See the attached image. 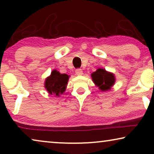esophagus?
Segmentation results:
<instances>
[{
    "label": "esophagus",
    "instance_id": "34e87169",
    "mask_svg": "<svg viewBox=\"0 0 154 154\" xmlns=\"http://www.w3.org/2000/svg\"><path fill=\"white\" fill-rule=\"evenodd\" d=\"M75 74L77 75H82L83 74V71H82V69H78L75 70Z\"/></svg>",
    "mask_w": 154,
    "mask_h": 154
}]
</instances>
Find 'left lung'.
Instances as JSON below:
<instances>
[{"instance_id": "8db88e82", "label": "left lung", "mask_w": 154, "mask_h": 154, "mask_svg": "<svg viewBox=\"0 0 154 154\" xmlns=\"http://www.w3.org/2000/svg\"><path fill=\"white\" fill-rule=\"evenodd\" d=\"M91 77L94 85L103 92L111 90L116 82L115 75L102 68H99L92 73Z\"/></svg>"}]
</instances>
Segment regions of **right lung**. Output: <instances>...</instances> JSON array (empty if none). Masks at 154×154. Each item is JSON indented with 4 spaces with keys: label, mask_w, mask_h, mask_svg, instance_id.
<instances>
[{
    "label": "right lung",
    "mask_w": 154,
    "mask_h": 154,
    "mask_svg": "<svg viewBox=\"0 0 154 154\" xmlns=\"http://www.w3.org/2000/svg\"><path fill=\"white\" fill-rule=\"evenodd\" d=\"M70 75L61 73L56 69L52 71L51 74L46 78L44 86L50 94L60 97L66 90Z\"/></svg>",
    "instance_id": "1"
}]
</instances>
